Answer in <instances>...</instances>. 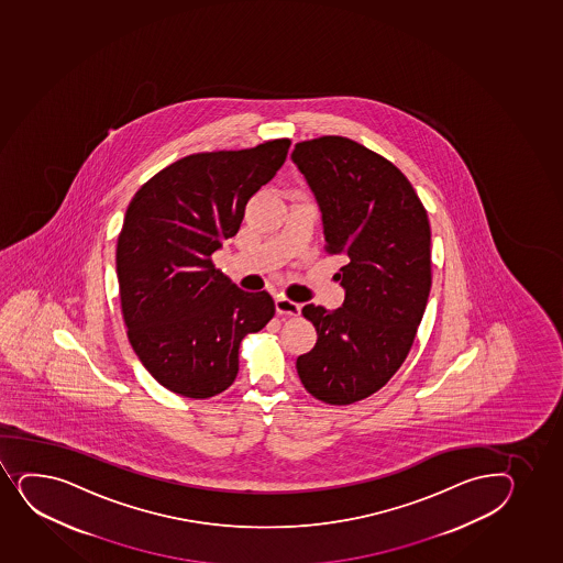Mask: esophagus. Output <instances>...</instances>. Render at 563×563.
<instances>
[{"label":"esophagus","instance_id":"1","mask_svg":"<svg viewBox=\"0 0 563 563\" xmlns=\"http://www.w3.org/2000/svg\"><path fill=\"white\" fill-rule=\"evenodd\" d=\"M275 309L278 314L283 316H299L301 314V307L297 302L291 301L288 297H277L275 299Z\"/></svg>","mask_w":563,"mask_h":563}]
</instances>
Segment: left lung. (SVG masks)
<instances>
[{
	"mask_svg": "<svg viewBox=\"0 0 563 563\" xmlns=\"http://www.w3.org/2000/svg\"><path fill=\"white\" fill-rule=\"evenodd\" d=\"M321 210L325 251L344 258L334 275L336 310L305 305L318 333L297 357L302 387L329 406L368 398L404 364L431 290L428 212L387 157L340 135L301 141L291 152Z\"/></svg>",
	"mask_w": 563,
	"mask_h": 563,
	"instance_id": "8db88e82",
	"label": "left lung"
}]
</instances>
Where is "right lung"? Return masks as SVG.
<instances>
[{"label": "right lung", "instance_id": "right-lung-1", "mask_svg": "<svg viewBox=\"0 0 563 563\" xmlns=\"http://www.w3.org/2000/svg\"><path fill=\"white\" fill-rule=\"evenodd\" d=\"M290 148L273 140L243 151L199 152L167 165L128 205L117 277L128 340L148 374L184 398L234 383L245 334L275 314L267 291H243L212 254L236 236L249 199Z\"/></svg>", "mask_w": 563, "mask_h": 563}]
</instances>
